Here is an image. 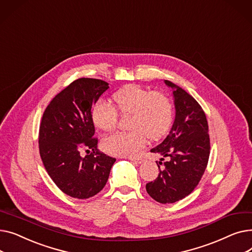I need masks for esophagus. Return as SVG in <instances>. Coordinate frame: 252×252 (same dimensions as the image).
I'll return each mask as SVG.
<instances>
[{"instance_id":"34e87169","label":"esophagus","mask_w":252,"mask_h":252,"mask_svg":"<svg viewBox=\"0 0 252 252\" xmlns=\"http://www.w3.org/2000/svg\"><path fill=\"white\" fill-rule=\"evenodd\" d=\"M128 159L129 160H131V161H135L136 163H142L143 161H144V159H143V157H128Z\"/></svg>"}]
</instances>
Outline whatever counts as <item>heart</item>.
Returning a JSON list of instances; mask_svg holds the SVG:
<instances>
[{
  "mask_svg": "<svg viewBox=\"0 0 252 252\" xmlns=\"http://www.w3.org/2000/svg\"><path fill=\"white\" fill-rule=\"evenodd\" d=\"M113 106L99 101L92 110V121L99 129L112 131L118 114L129 115L127 133H117L103 140L106 152L118 156H135L145 146L147 139L163 137L173 122L174 108L170 99L161 92H152L139 85H128L115 92Z\"/></svg>",
  "mask_w": 252,
  "mask_h": 252,
  "instance_id": "obj_1",
  "label": "heart"
}]
</instances>
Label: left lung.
I'll list each match as a JSON object with an SVG mask.
<instances>
[{
  "instance_id": "left-lung-1",
  "label": "left lung",
  "mask_w": 252,
  "mask_h": 252,
  "mask_svg": "<svg viewBox=\"0 0 252 252\" xmlns=\"http://www.w3.org/2000/svg\"><path fill=\"white\" fill-rule=\"evenodd\" d=\"M164 83L174 90L176 117L167 137L150 150L163 158L159 164L156 161L159 168L158 177L146 184L147 193L162 204L177 202L197 187L210 152L208 124L202 107L179 86L169 81ZM164 157H168L169 160L161 163Z\"/></svg>"
}]
</instances>
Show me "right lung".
Here are the masks:
<instances>
[{"mask_svg":"<svg viewBox=\"0 0 252 252\" xmlns=\"http://www.w3.org/2000/svg\"><path fill=\"white\" fill-rule=\"evenodd\" d=\"M108 88L101 79H76L52 99L39 126V155L48 175L63 193L77 199L99 193L115 162L97 148L92 121L93 106Z\"/></svg>","mask_w":252,"mask_h":252,"instance_id":"obj_1","label":"right lung"}]
</instances>
